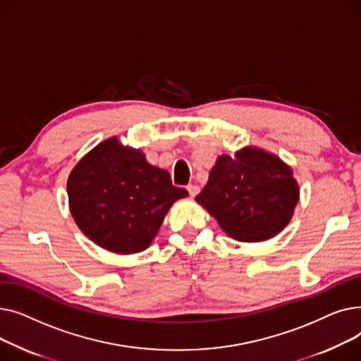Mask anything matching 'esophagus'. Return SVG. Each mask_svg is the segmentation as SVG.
<instances>
[{"instance_id":"obj_1","label":"esophagus","mask_w":361,"mask_h":361,"mask_svg":"<svg viewBox=\"0 0 361 361\" xmlns=\"http://www.w3.org/2000/svg\"><path fill=\"white\" fill-rule=\"evenodd\" d=\"M187 190H188V195H190V197H196L200 192V187L196 185V184H190V185H187Z\"/></svg>"}]
</instances>
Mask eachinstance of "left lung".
I'll return each instance as SVG.
<instances>
[{
	"label": "left lung",
	"mask_w": 361,
	"mask_h": 361,
	"mask_svg": "<svg viewBox=\"0 0 361 361\" xmlns=\"http://www.w3.org/2000/svg\"><path fill=\"white\" fill-rule=\"evenodd\" d=\"M300 188L290 165L271 152L245 146L218 157L196 202L231 238L264 241L279 234L294 215Z\"/></svg>",
	"instance_id": "obj_1"
}]
</instances>
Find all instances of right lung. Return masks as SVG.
Here are the masks:
<instances>
[{"mask_svg":"<svg viewBox=\"0 0 361 361\" xmlns=\"http://www.w3.org/2000/svg\"><path fill=\"white\" fill-rule=\"evenodd\" d=\"M68 207L80 231L117 255L146 250L169 207L187 197L168 171L150 165L140 149L109 137L75 164L67 180Z\"/></svg>","mask_w":361,"mask_h":361,"instance_id":"obj_1","label":"right lung"}]
</instances>
